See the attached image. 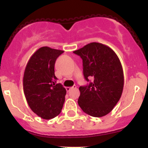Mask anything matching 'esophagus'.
Returning <instances> with one entry per match:
<instances>
[{"label":"esophagus","instance_id":"esophagus-1","mask_svg":"<svg viewBox=\"0 0 148 148\" xmlns=\"http://www.w3.org/2000/svg\"><path fill=\"white\" fill-rule=\"evenodd\" d=\"M76 88V86L75 85H74V86H73V87H66V91H67V92H69V91H70V90H71L72 89H75Z\"/></svg>","mask_w":148,"mask_h":148}]
</instances>
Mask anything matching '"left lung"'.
<instances>
[{
	"mask_svg": "<svg viewBox=\"0 0 148 148\" xmlns=\"http://www.w3.org/2000/svg\"><path fill=\"white\" fill-rule=\"evenodd\" d=\"M73 53L82 58L84 76L89 82L79 87L78 105L91 116H106L122 94L124 74L119 58L109 47L96 42L90 43ZM89 78H92L93 82Z\"/></svg>",
	"mask_w": 148,
	"mask_h": 148,
	"instance_id": "obj_1",
	"label": "left lung"
}]
</instances>
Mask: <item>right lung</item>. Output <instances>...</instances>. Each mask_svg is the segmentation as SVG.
Wrapping results in <instances>:
<instances>
[{
  "mask_svg": "<svg viewBox=\"0 0 148 148\" xmlns=\"http://www.w3.org/2000/svg\"><path fill=\"white\" fill-rule=\"evenodd\" d=\"M64 51L43 47L29 60L23 75V92L30 109L44 119L59 115L65 101L66 89L56 84L55 63Z\"/></svg>",
  "mask_w": 148,
  "mask_h": 148,
  "instance_id": "add662e5",
  "label": "right lung"
}]
</instances>
